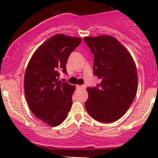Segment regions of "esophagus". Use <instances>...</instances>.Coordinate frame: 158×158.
Listing matches in <instances>:
<instances>
[{"instance_id":"1","label":"esophagus","mask_w":158,"mask_h":158,"mask_svg":"<svg viewBox=\"0 0 158 158\" xmlns=\"http://www.w3.org/2000/svg\"><path fill=\"white\" fill-rule=\"evenodd\" d=\"M86 88V85H77V88H79V89H85Z\"/></svg>"}]
</instances>
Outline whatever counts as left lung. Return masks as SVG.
<instances>
[{
  "mask_svg": "<svg viewBox=\"0 0 158 158\" xmlns=\"http://www.w3.org/2000/svg\"><path fill=\"white\" fill-rule=\"evenodd\" d=\"M84 39L94 53V74L101 79L97 87L87 88L85 108L99 122H114L124 115L137 94L135 62L127 49L113 36Z\"/></svg>",
  "mask_w": 158,
  "mask_h": 158,
  "instance_id": "left-lung-1",
  "label": "left lung"
}]
</instances>
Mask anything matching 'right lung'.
Listing matches in <instances>:
<instances>
[{
	"label": "right lung",
	"mask_w": 158,
	"mask_h": 158,
	"mask_svg": "<svg viewBox=\"0 0 158 158\" xmlns=\"http://www.w3.org/2000/svg\"><path fill=\"white\" fill-rule=\"evenodd\" d=\"M81 38L56 34L35 50L24 74L25 98L37 118L50 126L60 125L72 106L76 87L59 81V73H67L69 56L80 44Z\"/></svg>",
	"instance_id": "1"
}]
</instances>
